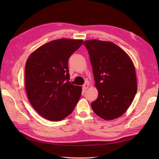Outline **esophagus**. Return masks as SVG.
Here are the masks:
<instances>
[{
    "mask_svg": "<svg viewBox=\"0 0 159 159\" xmlns=\"http://www.w3.org/2000/svg\"><path fill=\"white\" fill-rule=\"evenodd\" d=\"M89 88V84H84L83 85V88L85 89H87Z\"/></svg>",
    "mask_w": 159,
    "mask_h": 159,
    "instance_id": "obj_1",
    "label": "esophagus"
}]
</instances>
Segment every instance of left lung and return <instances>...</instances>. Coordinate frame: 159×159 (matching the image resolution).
I'll use <instances>...</instances> for the list:
<instances>
[{"instance_id":"left-lung-1","label":"left lung","mask_w":159,"mask_h":159,"mask_svg":"<svg viewBox=\"0 0 159 159\" xmlns=\"http://www.w3.org/2000/svg\"><path fill=\"white\" fill-rule=\"evenodd\" d=\"M92 66L98 97L91 103L94 113L105 120L116 119L129 107L137 93L134 67L121 48L110 42L84 41Z\"/></svg>"}]
</instances>
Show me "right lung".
Wrapping results in <instances>:
<instances>
[{"instance_id": "1", "label": "right lung", "mask_w": 159, "mask_h": 159, "mask_svg": "<svg viewBox=\"0 0 159 159\" xmlns=\"http://www.w3.org/2000/svg\"><path fill=\"white\" fill-rule=\"evenodd\" d=\"M82 40L60 39L38 48L28 57L25 86L28 99L41 116L52 121L73 111L81 94L80 86L70 82L68 60Z\"/></svg>"}]
</instances>
